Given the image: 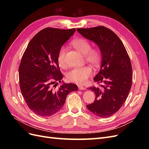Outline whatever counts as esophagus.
I'll use <instances>...</instances> for the list:
<instances>
[{
    "mask_svg": "<svg viewBox=\"0 0 149 149\" xmlns=\"http://www.w3.org/2000/svg\"><path fill=\"white\" fill-rule=\"evenodd\" d=\"M78 89L79 90H85L86 89V88L84 86H82V85H78Z\"/></svg>",
    "mask_w": 149,
    "mask_h": 149,
    "instance_id": "esophagus-1",
    "label": "esophagus"
}]
</instances>
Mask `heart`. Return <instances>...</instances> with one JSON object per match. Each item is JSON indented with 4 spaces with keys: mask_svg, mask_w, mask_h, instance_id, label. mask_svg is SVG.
<instances>
[{
    "mask_svg": "<svg viewBox=\"0 0 149 149\" xmlns=\"http://www.w3.org/2000/svg\"><path fill=\"white\" fill-rule=\"evenodd\" d=\"M71 45L76 50L84 55V59L94 66H97L101 60V53L98 49H91L90 43L84 38H77L71 42ZM66 49L65 47L60 48L57 56L58 65L61 68H66L67 63L65 60ZM92 68L89 66L74 68L66 73L67 79L78 84H83L92 74Z\"/></svg>",
    "mask_w": 149,
    "mask_h": 149,
    "instance_id": "heart-1",
    "label": "heart"
}]
</instances>
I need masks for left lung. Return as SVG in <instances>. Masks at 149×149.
<instances>
[{
  "label": "left lung",
  "instance_id": "8db88e82",
  "mask_svg": "<svg viewBox=\"0 0 149 149\" xmlns=\"http://www.w3.org/2000/svg\"><path fill=\"white\" fill-rule=\"evenodd\" d=\"M83 37L96 43L102 56L101 69L94 78L100 87L89 88L95 100L88 109L101 118L118 112L128 97L132 82L131 62L123 42L114 32L105 26L77 29Z\"/></svg>",
  "mask_w": 149,
  "mask_h": 149
}]
</instances>
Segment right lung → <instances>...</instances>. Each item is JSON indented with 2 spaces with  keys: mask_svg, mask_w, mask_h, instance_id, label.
<instances>
[{
  "mask_svg": "<svg viewBox=\"0 0 149 149\" xmlns=\"http://www.w3.org/2000/svg\"><path fill=\"white\" fill-rule=\"evenodd\" d=\"M75 29L46 28L31 39L22 56L19 69L21 93L30 109L42 117L55 114L63 106L68 94L77 85L60 83L63 74L57 56Z\"/></svg>",
  "mask_w": 149,
  "mask_h": 149,
  "instance_id": "obj_1",
  "label": "right lung"
}]
</instances>
